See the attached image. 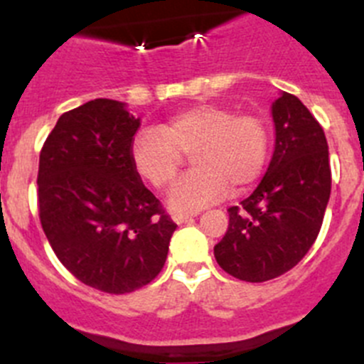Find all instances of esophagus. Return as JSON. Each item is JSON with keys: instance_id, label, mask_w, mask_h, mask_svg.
Masks as SVG:
<instances>
[{"instance_id": "34e87169", "label": "esophagus", "mask_w": 364, "mask_h": 364, "mask_svg": "<svg viewBox=\"0 0 364 364\" xmlns=\"http://www.w3.org/2000/svg\"><path fill=\"white\" fill-rule=\"evenodd\" d=\"M197 215H199L197 211H178L172 215V220H174L178 225H181V223H186V222H190V220L196 218Z\"/></svg>"}]
</instances>
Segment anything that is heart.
<instances>
[{
    "label": "heart",
    "mask_w": 364,
    "mask_h": 364,
    "mask_svg": "<svg viewBox=\"0 0 364 364\" xmlns=\"http://www.w3.org/2000/svg\"><path fill=\"white\" fill-rule=\"evenodd\" d=\"M271 132L266 121L216 104L193 105L174 114L159 130H142L132 141L135 171L155 188L174 181L190 156L192 172L168 192L174 209L200 208L229 193L248 190L267 164Z\"/></svg>",
    "instance_id": "heart-1"
}]
</instances>
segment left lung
<instances>
[{
	"mask_svg": "<svg viewBox=\"0 0 364 364\" xmlns=\"http://www.w3.org/2000/svg\"><path fill=\"white\" fill-rule=\"evenodd\" d=\"M274 151L262 181L240 205L215 259L240 280L267 282L287 273L315 243L331 193L328 141L299 98L282 91L271 107Z\"/></svg>",
	"mask_w": 364,
	"mask_h": 364,
	"instance_id": "1",
	"label": "left lung"
}]
</instances>
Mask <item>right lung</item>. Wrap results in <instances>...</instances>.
<instances>
[{
    "mask_svg": "<svg viewBox=\"0 0 364 364\" xmlns=\"http://www.w3.org/2000/svg\"><path fill=\"white\" fill-rule=\"evenodd\" d=\"M139 127L127 104L97 98L60 116L40 151L43 232L77 280L109 294L155 280L178 227L132 164Z\"/></svg>",
    "mask_w": 364,
    "mask_h": 364,
    "instance_id": "right-lung-1",
    "label": "right lung"
}]
</instances>
